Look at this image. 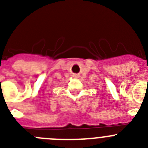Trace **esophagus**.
Returning <instances> with one entry per match:
<instances>
[{
	"mask_svg": "<svg viewBox=\"0 0 148 148\" xmlns=\"http://www.w3.org/2000/svg\"><path fill=\"white\" fill-rule=\"evenodd\" d=\"M74 77H75V78H76V77H77V75H74Z\"/></svg>",
	"mask_w": 148,
	"mask_h": 148,
	"instance_id": "obj_1",
	"label": "esophagus"
}]
</instances>
